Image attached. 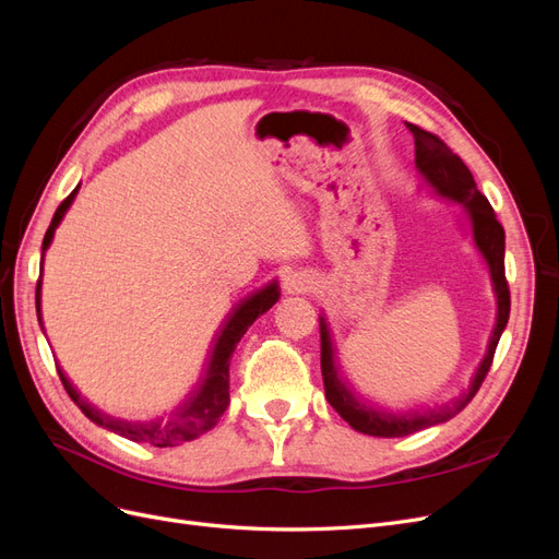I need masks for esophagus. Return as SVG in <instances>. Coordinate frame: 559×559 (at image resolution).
Here are the masks:
<instances>
[{
    "instance_id": "1",
    "label": "esophagus",
    "mask_w": 559,
    "mask_h": 559,
    "mask_svg": "<svg viewBox=\"0 0 559 559\" xmlns=\"http://www.w3.org/2000/svg\"><path fill=\"white\" fill-rule=\"evenodd\" d=\"M286 294H308L312 292V280L306 273H294L284 280Z\"/></svg>"
}]
</instances>
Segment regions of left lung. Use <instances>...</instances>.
Segmentation results:
<instances>
[{"label":"left lung","instance_id":"8db88e82","mask_svg":"<svg viewBox=\"0 0 559 559\" xmlns=\"http://www.w3.org/2000/svg\"><path fill=\"white\" fill-rule=\"evenodd\" d=\"M405 126H408V130L415 138V167L419 170L421 179L427 181V186H431V191L436 195L456 202V205H462L466 212L471 233H473V245H476L478 251L483 253L489 277H492L495 296H497V324L492 335H489V345L476 370V376H473L468 389L462 396H456L454 401L438 405V408L425 411V413H384L354 396L352 389H347L341 376H337L335 361H333L335 349L329 333V324L324 317H319L321 376H324L326 399L335 408V413L341 415L352 429L368 436H378V438L408 436L427 427L441 425V421H448L456 413H462L468 405V401L476 396L489 366H492L495 349L499 345V337L506 324H509V314H511V292L503 273L506 235L501 224L497 222L492 205H489L487 198L478 191V186L473 181V175L464 165V160L456 154H452V148L441 138H436L433 132L421 130L419 126H413V123H405Z\"/></svg>","mask_w":559,"mask_h":559}]
</instances>
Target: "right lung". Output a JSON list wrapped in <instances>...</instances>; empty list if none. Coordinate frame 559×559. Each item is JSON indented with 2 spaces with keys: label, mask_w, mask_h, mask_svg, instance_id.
Wrapping results in <instances>:
<instances>
[{
  "label": "right lung",
  "mask_w": 559,
  "mask_h": 559,
  "mask_svg": "<svg viewBox=\"0 0 559 559\" xmlns=\"http://www.w3.org/2000/svg\"><path fill=\"white\" fill-rule=\"evenodd\" d=\"M76 193H79V186L60 202V207L53 214V222H50V226L44 235L41 267H44V251L50 247L53 233L60 226L64 212L70 210ZM277 300H280V284L270 282V284L263 286V289L253 292L251 296H247L245 300L238 302V308L233 310V314H228L222 331H218V335H216L214 347H212L210 359H207L205 376L200 378V382L195 384L193 392L186 396L167 417L148 419V421L116 419L111 415L95 411L91 403L83 401L81 394L72 386V382L62 376L60 368H58V376H60V380L67 389V394H70V399L79 405L83 415H86L91 421H95L97 427L123 436V438H128V441L148 443L154 448L181 445L186 441H193V438H198L202 433H207L212 427H216L218 417L224 415V411L228 408V403H230L228 366H230L233 352H235V347H238L240 337L247 333V329L253 324V321H257L263 312L273 308ZM37 317L41 321V277L37 282ZM41 329H44V324H41Z\"/></svg>",
  "instance_id": "1"
}]
</instances>
